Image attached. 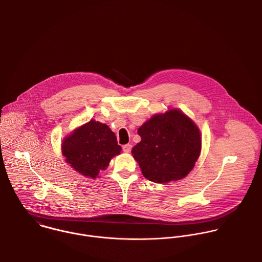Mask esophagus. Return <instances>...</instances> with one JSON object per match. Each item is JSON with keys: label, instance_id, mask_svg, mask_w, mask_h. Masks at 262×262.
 I'll use <instances>...</instances> for the list:
<instances>
[{"label": "esophagus", "instance_id": "34e87169", "mask_svg": "<svg viewBox=\"0 0 262 262\" xmlns=\"http://www.w3.org/2000/svg\"><path fill=\"white\" fill-rule=\"evenodd\" d=\"M131 149H132V145H131V144H125V145L123 146V151L126 152V153L130 152Z\"/></svg>", "mask_w": 262, "mask_h": 262}]
</instances>
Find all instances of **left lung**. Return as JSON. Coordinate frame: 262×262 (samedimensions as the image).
<instances>
[{
  "label": "left lung",
  "mask_w": 262,
  "mask_h": 262,
  "mask_svg": "<svg viewBox=\"0 0 262 262\" xmlns=\"http://www.w3.org/2000/svg\"><path fill=\"white\" fill-rule=\"evenodd\" d=\"M137 132L141 141L132 154L147 180L157 184L179 181L193 168L202 137L198 126L182 111L154 115Z\"/></svg>",
  "instance_id": "left-lung-1"
}]
</instances>
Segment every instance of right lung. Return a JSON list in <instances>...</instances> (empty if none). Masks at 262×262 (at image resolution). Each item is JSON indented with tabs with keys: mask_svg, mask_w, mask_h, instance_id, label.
Listing matches in <instances>:
<instances>
[{
	"mask_svg": "<svg viewBox=\"0 0 262 262\" xmlns=\"http://www.w3.org/2000/svg\"><path fill=\"white\" fill-rule=\"evenodd\" d=\"M61 149L66 161L77 172L97 179L122 148L108 125L91 120L63 139Z\"/></svg>",
	"mask_w": 262,
	"mask_h": 262,
	"instance_id": "1",
	"label": "right lung"
}]
</instances>
